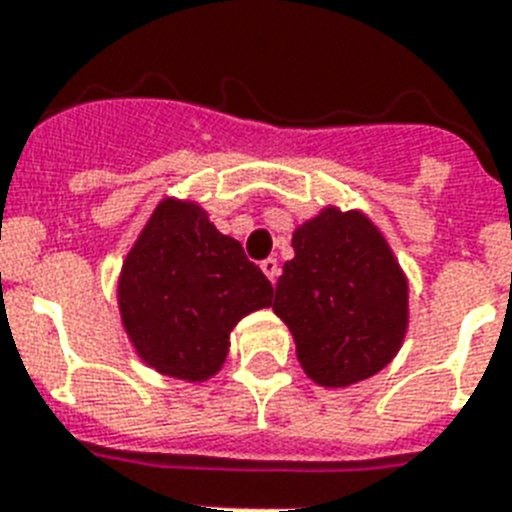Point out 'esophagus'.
<instances>
[{
    "instance_id": "esophagus-1",
    "label": "esophagus",
    "mask_w": 512,
    "mask_h": 512,
    "mask_svg": "<svg viewBox=\"0 0 512 512\" xmlns=\"http://www.w3.org/2000/svg\"><path fill=\"white\" fill-rule=\"evenodd\" d=\"M260 268H262V273L268 275L270 283L278 281V275H281V265H278V260H275V257H268V260H262Z\"/></svg>"
}]
</instances>
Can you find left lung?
Wrapping results in <instances>:
<instances>
[{"label": "left lung", "instance_id": "obj_1", "mask_svg": "<svg viewBox=\"0 0 512 512\" xmlns=\"http://www.w3.org/2000/svg\"><path fill=\"white\" fill-rule=\"evenodd\" d=\"M273 311L314 384H358L389 366L410 327V283L363 211L324 206L296 226Z\"/></svg>", "mask_w": 512, "mask_h": 512}]
</instances>
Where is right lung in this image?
<instances>
[{
	"mask_svg": "<svg viewBox=\"0 0 512 512\" xmlns=\"http://www.w3.org/2000/svg\"><path fill=\"white\" fill-rule=\"evenodd\" d=\"M273 304V286L242 244L221 234L198 201L162 198L123 260L118 311L131 348L170 379H213L229 335Z\"/></svg>",
	"mask_w": 512,
	"mask_h": 512,
	"instance_id": "1",
	"label": "right lung"
}]
</instances>
